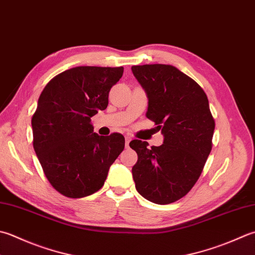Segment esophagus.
<instances>
[{
	"mask_svg": "<svg viewBox=\"0 0 255 255\" xmlns=\"http://www.w3.org/2000/svg\"><path fill=\"white\" fill-rule=\"evenodd\" d=\"M130 140H131V138L129 137V136H126V137H125V141H126V146H128L129 142H130Z\"/></svg>",
	"mask_w": 255,
	"mask_h": 255,
	"instance_id": "1",
	"label": "esophagus"
}]
</instances>
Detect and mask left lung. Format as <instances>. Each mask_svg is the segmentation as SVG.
I'll use <instances>...</instances> for the list:
<instances>
[{"label": "left lung", "mask_w": 255, "mask_h": 255, "mask_svg": "<svg viewBox=\"0 0 255 255\" xmlns=\"http://www.w3.org/2000/svg\"><path fill=\"white\" fill-rule=\"evenodd\" d=\"M148 97L147 118L163 134L161 146L138 139L129 146L138 154L132 167L137 191L157 204L179 200L191 190L212 149L214 119L206 93L171 65L132 66Z\"/></svg>", "instance_id": "1"}]
</instances>
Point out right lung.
<instances>
[{
  "label": "right lung",
  "mask_w": 255,
  "mask_h": 255,
  "mask_svg": "<svg viewBox=\"0 0 255 255\" xmlns=\"http://www.w3.org/2000/svg\"><path fill=\"white\" fill-rule=\"evenodd\" d=\"M124 67L78 66L48 82L32 117L33 147L47 180L63 196L98 191L125 148L123 134L94 132L91 118L108 105Z\"/></svg>",
  "instance_id": "right-lung-1"
}]
</instances>
